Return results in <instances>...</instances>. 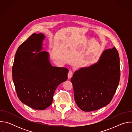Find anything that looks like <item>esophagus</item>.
<instances>
[{"mask_svg": "<svg viewBox=\"0 0 132 132\" xmlns=\"http://www.w3.org/2000/svg\"><path fill=\"white\" fill-rule=\"evenodd\" d=\"M72 75H73V72L71 70H69L68 73V78H71L72 76Z\"/></svg>", "mask_w": 132, "mask_h": 132, "instance_id": "34e87169", "label": "esophagus"}]
</instances>
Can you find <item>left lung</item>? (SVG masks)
Returning a JSON list of instances; mask_svg holds the SVG:
<instances>
[{"instance_id": "8db88e82", "label": "left lung", "mask_w": 132, "mask_h": 132, "mask_svg": "<svg viewBox=\"0 0 132 132\" xmlns=\"http://www.w3.org/2000/svg\"><path fill=\"white\" fill-rule=\"evenodd\" d=\"M120 78V58L114 47L104 50L99 61L75 71L71 78L75 101L82 111L98 110L110 103Z\"/></svg>"}]
</instances>
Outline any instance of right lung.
<instances>
[{
    "label": "right lung",
    "mask_w": 132,
    "mask_h": 132,
    "mask_svg": "<svg viewBox=\"0 0 132 132\" xmlns=\"http://www.w3.org/2000/svg\"><path fill=\"white\" fill-rule=\"evenodd\" d=\"M44 38L42 33H33L19 46L12 71L19 99L31 108L41 110L52 104L56 89L67 79L68 72L66 68L52 66L48 52L40 51Z\"/></svg>",
    "instance_id": "add662e5"
}]
</instances>
